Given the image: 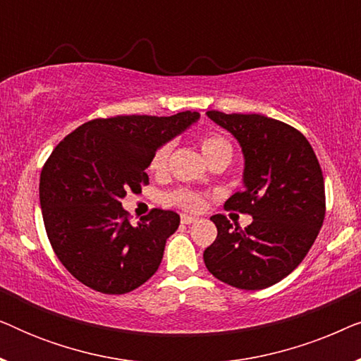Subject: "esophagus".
Returning <instances> with one entry per match:
<instances>
[{"instance_id": "esophagus-1", "label": "esophagus", "mask_w": 361, "mask_h": 361, "mask_svg": "<svg viewBox=\"0 0 361 361\" xmlns=\"http://www.w3.org/2000/svg\"><path fill=\"white\" fill-rule=\"evenodd\" d=\"M197 220H199V219H195V216H190V215H182L180 216V221L184 225H192V224H195Z\"/></svg>"}]
</instances>
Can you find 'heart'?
<instances>
[{
  "label": "heart",
  "mask_w": 361,
  "mask_h": 361,
  "mask_svg": "<svg viewBox=\"0 0 361 361\" xmlns=\"http://www.w3.org/2000/svg\"><path fill=\"white\" fill-rule=\"evenodd\" d=\"M200 147L204 156L209 159V162H214L216 159H231V154H233V147H231L230 141L226 140L225 136L219 135V133H209V135H204L200 140ZM172 145L171 142H164L157 149L152 152L149 159V171L152 174H162L167 169V161H169ZM169 204H174L180 209L189 210V212H197L204 207V199L197 194V192L192 190H176L171 192L169 195L166 197Z\"/></svg>",
  "instance_id": "obj_1"
}]
</instances>
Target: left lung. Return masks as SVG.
Segmentation results:
<instances>
[{"label":"left lung","mask_w":361,"mask_h":361,"mask_svg":"<svg viewBox=\"0 0 361 361\" xmlns=\"http://www.w3.org/2000/svg\"><path fill=\"white\" fill-rule=\"evenodd\" d=\"M238 140L245 156L243 190L226 210L253 216L233 226L214 215L216 238L204 251L207 269L233 288H269L302 263L325 219V187L317 156L302 133L263 115L207 111Z\"/></svg>","instance_id":"left-lung-1"}]
</instances>
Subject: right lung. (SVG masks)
Returning a JSON list of instances; mask_svg holds the SVG:
<instances>
[{"instance_id":"add662e5","label":"right lung","mask_w":361,"mask_h":361,"mask_svg":"<svg viewBox=\"0 0 361 361\" xmlns=\"http://www.w3.org/2000/svg\"><path fill=\"white\" fill-rule=\"evenodd\" d=\"M197 120V111L97 118L51 152L39 180L44 226L54 253L82 284L126 294L159 268L179 215L152 209L131 225L121 199L149 184L152 152Z\"/></svg>"}]
</instances>
